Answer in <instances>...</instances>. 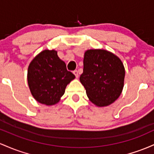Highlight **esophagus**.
Returning a JSON list of instances; mask_svg holds the SVG:
<instances>
[{"mask_svg": "<svg viewBox=\"0 0 154 154\" xmlns=\"http://www.w3.org/2000/svg\"><path fill=\"white\" fill-rule=\"evenodd\" d=\"M73 74L75 75V77H76V78L79 77V72H78L77 70H74Z\"/></svg>", "mask_w": 154, "mask_h": 154, "instance_id": "obj_1", "label": "esophagus"}]
</instances>
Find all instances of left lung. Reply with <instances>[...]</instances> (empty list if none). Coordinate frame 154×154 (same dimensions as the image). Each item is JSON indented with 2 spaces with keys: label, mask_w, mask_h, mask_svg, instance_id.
I'll list each match as a JSON object with an SVG mask.
<instances>
[{
  "label": "left lung",
  "mask_w": 154,
  "mask_h": 154,
  "mask_svg": "<svg viewBox=\"0 0 154 154\" xmlns=\"http://www.w3.org/2000/svg\"><path fill=\"white\" fill-rule=\"evenodd\" d=\"M80 82L89 100L108 106L119 97L124 88L125 69L119 57L105 49L86 50Z\"/></svg>",
  "instance_id": "1"
}]
</instances>
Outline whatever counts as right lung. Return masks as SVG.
<instances>
[{
	"label": "right lung",
	"mask_w": 154,
	"mask_h": 154,
	"mask_svg": "<svg viewBox=\"0 0 154 154\" xmlns=\"http://www.w3.org/2000/svg\"><path fill=\"white\" fill-rule=\"evenodd\" d=\"M75 75L55 50L45 49L32 59L27 69V83L36 101L46 105L59 103Z\"/></svg>",
	"instance_id": "right-lung-1"
}]
</instances>
